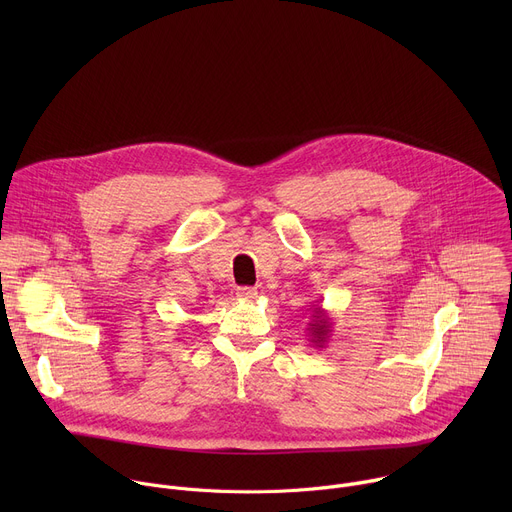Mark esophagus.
Wrapping results in <instances>:
<instances>
[{"instance_id":"obj_1","label":"esophagus","mask_w":512,"mask_h":512,"mask_svg":"<svg viewBox=\"0 0 512 512\" xmlns=\"http://www.w3.org/2000/svg\"><path fill=\"white\" fill-rule=\"evenodd\" d=\"M237 296H239L241 300H245V302H251V300L257 298V289H255V287H239Z\"/></svg>"}]
</instances>
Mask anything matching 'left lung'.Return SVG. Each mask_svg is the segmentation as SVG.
<instances>
[{"instance_id":"left-lung-1","label":"left lung","mask_w":512,"mask_h":512,"mask_svg":"<svg viewBox=\"0 0 512 512\" xmlns=\"http://www.w3.org/2000/svg\"><path fill=\"white\" fill-rule=\"evenodd\" d=\"M312 310H314L310 316L312 320L308 322V328H306L308 336H310L308 340L314 348H324L332 336V318L328 316V312L322 306L312 308Z\"/></svg>"}]
</instances>
